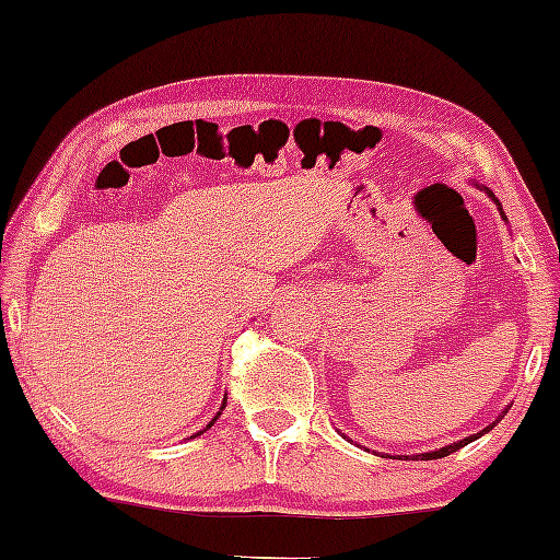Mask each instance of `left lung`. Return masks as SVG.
I'll use <instances>...</instances> for the list:
<instances>
[{
    "label": "left lung",
    "instance_id": "obj_1",
    "mask_svg": "<svg viewBox=\"0 0 560 560\" xmlns=\"http://www.w3.org/2000/svg\"><path fill=\"white\" fill-rule=\"evenodd\" d=\"M485 190H487V194H489V198H492V201H494L497 206H500V201H497V198H494V194H492V190H489V188H485ZM500 213H502V219H504V221H508V217H504V211H502V206H500ZM492 428H494V423H492V425H489V428H485V431H481V433L466 435V439H464V441H458V443H451V446H443V448H439V451H431V454H418V456H412V458H420V462H431V458H443V456L454 454V451H458V448H462V446H466V443L477 441V439H479V435H485L487 431H492ZM405 458H408V456H405Z\"/></svg>",
    "mask_w": 560,
    "mask_h": 560
}]
</instances>
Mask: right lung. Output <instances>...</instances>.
I'll list each match as a JSON object with an SVG mask.
<instances>
[{"label": "right lung", "mask_w": 560, "mask_h": 560, "mask_svg": "<svg viewBox=\"0 0 560 560\" xmlns=\"http://www.w3.org/2000/svg\"><path fill=\"white\" fill-rule=\"evenodd\" d=\"M224 405H226V402H221V410H224ZM221 410L217 412V418H213V420H211V423H209V425H206V428H211L213 423H217V420H219V416H221ZM206 428H203V431H206ZM203 431H201V433H203ZM196 435H198V433H196Z\"/></svg>", "instance_id": "obj_1"}]
</instances>
